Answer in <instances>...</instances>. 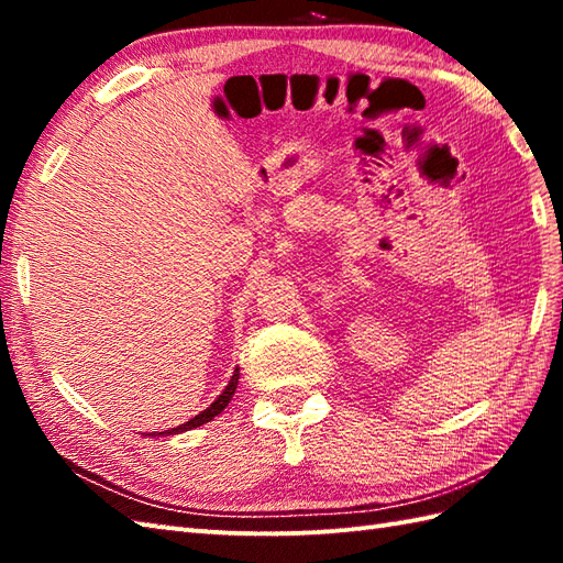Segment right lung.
<instances>
[{"label":"right lung","mask_w":563,"mask_h":563,"mask_svg":"<svg viewBox=\"0 0 563 563\" xmlns=\"http://www.w3.org/2000/svg\"><path fill=\"white\" fill-rule=\"evenodd\" d=\"M236 382H239V367L234 369V375H232V379H230V385L224 387V391L220 394L218 399H214V401L208 406L206 411H200L198 416H194V418H190V421H186V423H181V426H176V428H172V430H164V433H159V435H178V433H184V430L198 428V426H202V423L212 421V418L218 416V413H222V411L227 409V404L232 401L234 391H236Z\"/></svg>","instance_id":"1"}]
</instances>
